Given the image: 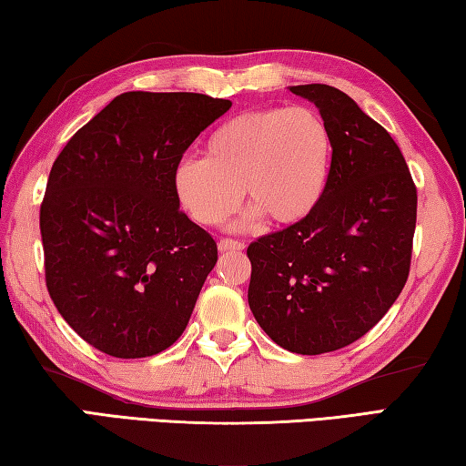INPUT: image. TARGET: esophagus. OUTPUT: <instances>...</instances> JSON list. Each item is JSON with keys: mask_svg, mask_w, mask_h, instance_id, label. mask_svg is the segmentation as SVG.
<instances>
[{"mask_svg": "<svg viewBox=\"0 0 466 466\" xmlns=\"http://www.w3.org/2000/svg\"><path fill=\"white\" fill-rule=\"evenodd\" d=\"M246 248V243L238 239H220L218 241V251H241Z\"/></svg>", "mask_w": 466, "mask_h": 466, "instance_id": "34e87169", "label": "esophagus"}]
</instances>
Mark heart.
I'll use <instances>...</instances> for the list:
<instances>
[{"label":"heart","mask_w":466,"mask_h":466,"mask_svg":"<svg viewBox=\"0 0 466 466\" xmlns=\"http://www.w3.org/2000/svg\"><path fill=\"white\" fill-rule=\"evenodd\" d=\"M332 150L330 129L314 109L248 111L208 136L202 161L175 167L173 189L198 225L225 223L243 194L251 202L248 220L295 225L322 200Z\"/></svg>","instance_id":"1"}]
</instances>
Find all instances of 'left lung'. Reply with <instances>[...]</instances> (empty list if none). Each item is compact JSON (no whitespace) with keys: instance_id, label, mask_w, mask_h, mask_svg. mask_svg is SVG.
Instances as JSON below:
<instances>
[{"instance_id":"obj_1","label":"left lung","mask_w":466,"mask_h":466,"mask_svg":"<svg viewBox=\"0 0 466 466\" xmlns=\"http://www.w3.org/2000/svg\"><path fill=\"white\" fill-rule=\"evenodd\" d=\"M318 106L332 169L316 210L249 243V309L291 353L319 355L370 332L407 283L417 187L392 136L328 84L289 88Z\"/></svg>"}]
</instances>
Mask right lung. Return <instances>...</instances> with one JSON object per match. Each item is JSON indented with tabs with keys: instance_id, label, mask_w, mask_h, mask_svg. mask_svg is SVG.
Masks as SVG:
<instances>
[{
	"instance_id": "1",
	"label": "right lung",
	"mask_w": 466,
	"mask_h": 466,
	"mask_svg": "<svg viewBox=\"0 0 466 466\" xmlns=\"http://www.w3.org/2000/svg\"><path fill=\"white\" fill-rule=\"evenodd\" d=\"M227 98L124 93L76 132L41 204L45 280L61 318L95 349L138 360L186 330L217 264L208 231L179 210L173 171Z\"/></svg>"
}]
</instances>
